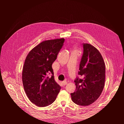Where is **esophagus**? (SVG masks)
I'll use <instances>...</instances> for the list:
<instances>
[{"instance_id":"esophagus-1","label":"esophagus","mask_w":124,"mask_h":124,"mask_svg":"<svg viewBox=\"0 0 124 124\" xmlns=\"http://www.w3.org/2000/svg\"><path fill=\"white\" fill-rule=\"evenodd\" d=\"M62 85H67V81H62Z\"/></svg>"}]
</instances>
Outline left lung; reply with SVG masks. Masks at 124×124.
Wrapping results in <instances>:
<instances>
[{
  "label": "left lung",
  "mask_w": 124,
  "mask_h": 124,
  "mask_svg": "<svg viewBox=\"0 0 124 124\" xmlns=\"http://www.w3.org/2000/svg\"><path fill=\"white\" fill-rule=\"evenodd\" d=\"M83 47L78 72L83 78H76V89L73 93H71V96L73 102L86 106L94 102L102 93L106 67L102 56L96 47L88 43H84Z\"/></svg>",
  "instance_id": "obj_1"
}]
</instances>
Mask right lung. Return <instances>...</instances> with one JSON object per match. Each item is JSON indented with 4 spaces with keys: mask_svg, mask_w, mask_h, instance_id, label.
<instances>
[{
    "mask_svg": "<svg viewBox=\"0 0 124 124\" xmlns=\"http://www.w3.org/2000/svg\"><path fill=\"white\" fill-rule=\"evenodd\" d=\"M64 41L63 38L43 41L26 58L22 72L24 88L29 99L37 106L51 104L61 88L55 81L52 65ZM50 74V78L48 74Z\"/></svg>",
    "mask_w": 124,
    "mask_h": 124,
    "instance_id": "right-lung-1",
    "label": "right lung"
}]
</instances>
